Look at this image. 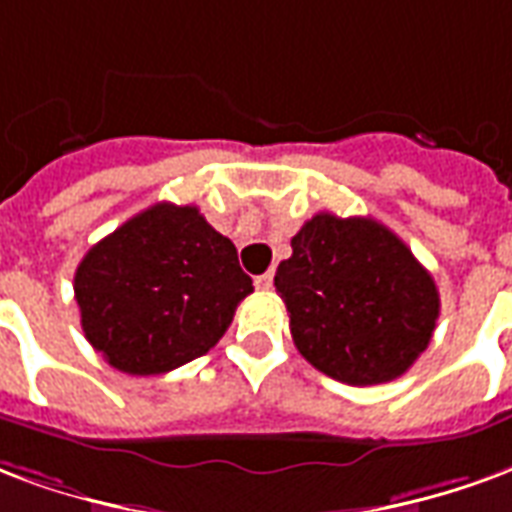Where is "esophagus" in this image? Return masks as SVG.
Returning <instances> with one entry per match:
<instances>
[{"label": "esophagus", "instance_id": "esophagus-1", "mask_svg": "<svg viewBox=\"0 0 512 512\" xmlns=\"http://www.w3.org/2000/svg\"><path fill=\"white\" fill-rule=\"evenodd\" d=\"M256 286H259L261 292H270V289H272V272H264V275H259V278H256Z\"/></svg>", "mask_w": 512, "mask_h": 512}]
</instances>
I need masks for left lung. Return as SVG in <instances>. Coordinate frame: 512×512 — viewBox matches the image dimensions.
<instances>
[{
	"instance_id": "1",
	"label": "left lung",
	"mask_w": 512,
	"mask_h": 512,
	"mask_svg": "<svg viewBox=\"0 0 512 512\" xmlns=\"http://www.w3.org/2000/svg\"><path fill=\"white\" fill-rule=\"evenodd\" d=\"M275 289L302 357L354 387L406 374L439 319L431 272L374 218L313 215L278 264Z\"/></svg>"
}]
</instances>
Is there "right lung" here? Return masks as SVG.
<instances>
[{
	"instance_id": "right-lung-1",
	"label": "right lung",
	"mask_w": 512,
	"mask_h": 512,
	"mask_svg": "<svg viewBox=\"0 0 512 512\" xmlns=\"http://www.w3.org/2000/svg\"><path fill=\"white\" fill-rule=\"evenodd\" d=\"M73 292L95 352L122 374L152 376L210 352L253 281L199 207L160 201L89 248Z\"/></svg>"
}]
</instances>
